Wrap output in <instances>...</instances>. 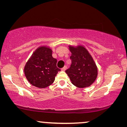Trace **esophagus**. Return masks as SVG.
<instances>
[{
  "mask_svg": "<svg viewBox=\"0 0 127 127\" xmlns=\"http://www.w3.org/2000/svg\"><path fill=\"white\" fill-rule=\"evenodd\" d=\"M66 69H67V66H64V67H62L61 70H62V71H65Z\"/></svg>",
  "mask_w": 127,
  "mask_h": 127,
  "instance_id": "esophagus-1",
  "label": "esophagus"
}]
</instances>
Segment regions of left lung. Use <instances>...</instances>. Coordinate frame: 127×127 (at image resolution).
I'll return each mask as SVG.
<instances>
[{
	"label": "left lung",
	"mask_w": 127,
	"mask_h": 127,
	"mask_svg": "<svg viewBox=\"0 0 127 127\" xmlns=\"http://www.w3.org/2000/svg\"><path fill=\"white\" fill-rule=\"evenodd\" d=\"M72 53L70 66L65 70L72 84L79 88L89 87L98 75V69L93 58L84 47L69 46Z\"/></svg>",
	"instance_id": "1"
}]
</instances>
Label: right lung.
Returning a JSON list of instances; mask_svg holds the SVG:
<instances>
[{
	"instance_id": "add662e5",
	"label": "right lung",
	"mask_w": 127,
	"mask_h": 127,
	"mask_svg": "<svg viewBox=\"0 0 127 127\" xmlns=\"http://www.w3.org/2000/svg\"><path fill=\"white\" fill-rule=\"evenodd\" d=\"M57 59L52 56V50L50 48H38L26 64L24 69L26 77L36 87H47L53 83L55 76L61 70L57 66Z\"/></svg>"
}]
</instances>
